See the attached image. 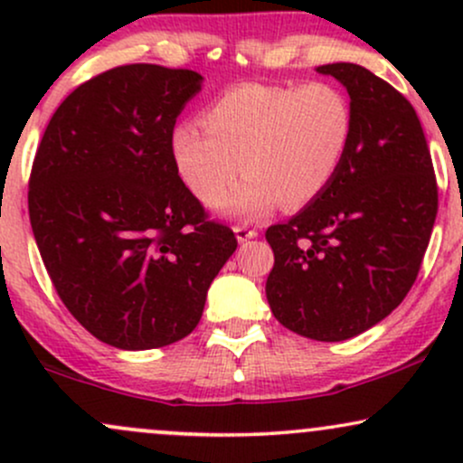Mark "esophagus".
Segmentation results:
<instances>
[{"mask_svg":"<svg viewBox=\"0 0 463 463\" xmlns=\"http://www.w3.org/2000/svg\"><path fill=\"white\" fill-rule=\"evenodd\" d=\"M257 235H259V232L254 231V228H248V226H241V224L235 226V237H237L239 243L248 241V239H254Z\"/></svg>","mask_w":463,"mask_h":463,"instance_id":"34e87169","label":"esophagus"}]
</instances>
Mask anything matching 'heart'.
Wrapping results in <instances>:
<instances>
[{
  "mask_svg": "<svg viewBox=\"0 0 463 463\" xmlns=\"http://www.w3.org/2000/svg\"><path fill=\"white\" fill-rule=\"evenodd\" d=\"M202 123L172 132L178 176L195 198L215 204L243 168L247 176L217 206L252 220L279 202L300 209L333 183L354 117L346 93L331 82H243L217 95Z\"/></svg>",
  "mask_w": 463,
  "mask_h": 463,
  "instance_id": "1",
  "label": "heart"
}]
</instances>
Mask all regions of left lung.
<instances>
[{"mask_svg": "<svg viewBox=\"0 0 463 463\" xmlns=\"http://www.w3.org/2000/svg\"><path fill=\"white\" fill-rule=\"evenodd\" d=\"M348 89L354 128L333 183L265 231L274 317L317 342L368 331L405 300L438 215L431 152L413 106L353 62L317 67Z\"/></svg>", "mask_w": 463, "mask_h": 463, "instance_id": "8db88e82", "label": "left lung"}]
</instances>
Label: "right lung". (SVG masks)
<instances>
[{"label": "right lung", "mask_w": 463, "mask_h": 463, "mask_svg": "<svg viewBox=\"0 0 463 463\" xmlns=\"http://www.w3.org/2000/svg\"><path fill=\"white\" fill-rule=\"evenodd\" d=\"M200 82L191 69L113 67L62 99L36 147L28 211L41 259L62 305L109 346L187 337L237 248L174 165V126Z\"/></svg>", "instance_id": "right-lung-1"}]
</instances>
